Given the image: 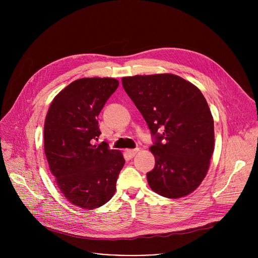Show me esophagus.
Instances as JSON below:
<instances>
[{"label":"esophagus","mask_w":258,"mask_h":258,"mask_svg":"<svg viewBox=\"0 0 258 258\" xmlns=\"http://www.w3.org/2000/svg\"><path fill=\"white\" fill-rule=\"evenodd\" d=\"M125 152H126V154L128 155V157L133 158V157H135L136 154L139 152V149H127Z\"/></svg>","instance_id":"1"}]
</instances>
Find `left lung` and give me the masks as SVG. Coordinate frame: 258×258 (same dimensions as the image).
<instances>
[{
	"instance_id": "left-lung-1",
	"label": "left lung",
	"mask_w": 258,
	"mask_h": 258,
	"mask_svg": "<svg viewBox=\"0 0 258 258\" xmlns=\"http://www.w3.org/2000/svg\"><path fill=\"white\" fill-rule=\"evenodd\" d=\"M126 94L142 113L155 144L150 188L177 199L194 192L207 174L214 151L213 117L200 90L171 73L121 79ZM161 127L162 135L157 132Z\"/></svg>"
}]
</instances>
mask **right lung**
Here are the masks:
<instances>
[{
  "label": "right lung",
  "mask_w": 258,
  "mask_h": 258,
  "mask_svg": "<svg viewBox=\"0 0 258 258\" xmlns=\"http://www.w3.org/2000/svg\"><path fill=\"white\" fill-rule=\"evenodd\" d=\"M119 82L84 78L53 99L45 119L44 149L55 183L68 202L95 209L111 199L124 165L120 151L102 142L97 117Z\"/></svg>",
  "instance_id": "right-lung-1"
}]
</instances>
